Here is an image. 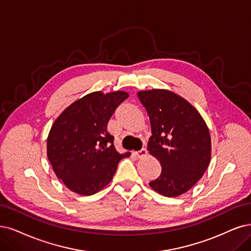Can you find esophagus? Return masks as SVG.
Here are the masks:
<instances>
[{
  "label": "esophagus",
  "instance_id": "obj_1",
  "mask_svg": "<svg viewBox=\"0 0 251 251\" xmlns=\"http://www.w3.org/2000/svg\"><path fill=\"white\" fill-rule=\"evenodd\" d=\"M135 155L138 157V158H144V157L147 156V150L146 149H142L141 151L135 152Z\"/></svg>",
  "mask_w": 251,
  "mask_h": 251
}]
</instances>
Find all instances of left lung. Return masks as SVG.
Segmentation results:
<instances>
[{
    "instance_id": "1",
    "label": "left lung",
    "mask_w": 251,
    "mask_h": 251,
    "mask_svg": "<svg viewBox=\"0 0 251 251\" xmlns=\"http://www.w3.org/2000/svg\"><path fill=\"white\" fill-rule=\"evenodd\" d=\"M137 96L152 128L148 151L162 168L150 187L163 197H179L198 183L210 164L209 128L199 110L173 91L146 90Z\"/></svg>"
}]
</instances>
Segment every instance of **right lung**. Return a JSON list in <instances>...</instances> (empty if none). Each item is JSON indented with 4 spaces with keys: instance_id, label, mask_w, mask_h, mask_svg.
Listing matches in <instances>:
<instances>
[{
    "instance_id": "1",
    "label": "right lung",
    "mask_w": 251,
    "mask_h": 251,
    "mask_svg": "<svg viewBox=\"0 0 251 251\" xmlns=\"http://www.w3.org/2000/svg\"><path fill=\"white\" fill-rule=\"evenodd\" d=\"M129 97L125 91L90 93L65 108L53 122L46 143L48 158L57 177L80 196H92L113 180L120 154L107 123L119 104Z\"/></svg>"
}]
</instances>
